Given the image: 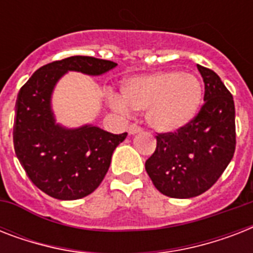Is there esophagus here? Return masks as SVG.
Returning a JSON list of instances; mask_svg holds the SVG:
<instances>
[{
    "label": "esophagus",
    "mask_w": 253,
    "mask_h": 253,
    "mask_svg": "<svg viewBox=\"0 0 253 253\" xmlns=\"http://www.w3.org/2000/svg\"><path fill=\"white\" fill-rule=\"evenodd\" d=\"M142 131V127L138 126V125H130V127H128V132L130 134H138V132H140Z\"/></svg>",
    "instance_id": "1"
}]
</instances>
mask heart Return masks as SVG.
<instances>
[{
	"mask_svg": "<svg viewBox=\"0 0 253 253\" xmlns=\"http://www.w3.org/2000/svg\"><path fill=\"white\" fill-rule=\"evenodd\" d=\"M204 89L194 75L177 71L135 76L123 84L122 99L111 95V105L125 111L146 110V119L160 132L186 126L200 110Z\"/></svg>",
	"mask_w": 253,
	"mask_h": 253,
	"instance_id": "b5f03b06",
	"label": "heart"
}]
</instances>
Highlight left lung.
I'll return each mask as SVG.
<instances>
[{
  "instance_id": "obj_1",
  "label": "left lung",
  "mask_w": 253,
  "mask_h": 253,
  "mask_svg": "<svg viewBox=\"0 0 253 253\" xmlns=\"http://www.w3.org/2000/svg\"><path fill=\"white\" fill-rule=\"evenodd\" d=\"M205 83L204 105L174 132H158L146 170L159 192L192 198L211 188L231 162L236 147L235 105L214 71L197 65Z\"/></svg>"
}]
</instances>
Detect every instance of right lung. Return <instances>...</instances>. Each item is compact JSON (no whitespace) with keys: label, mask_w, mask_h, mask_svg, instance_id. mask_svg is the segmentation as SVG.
Wrapping results in <instances>:
<instances>
[{"label":"right lung","mask_w":253,"mask_h":253,"mask_svg":"<svg viewBox=\"0 0 253 253\" xmlns=\"http://www.w3.org/2000/svg\"><path fill=\"white\" fill-rule=\"evenodd\" d=\"M117 63L91 56H71L43 65L21 87L15 102L14 151L37 188L57 200L86 197L109 170L111 155L127 136L95 126L67 130L55 125L49 99L67 71L102 75Z\"/></svg>","instance_id":"right-lung-1"}]
</instances>
